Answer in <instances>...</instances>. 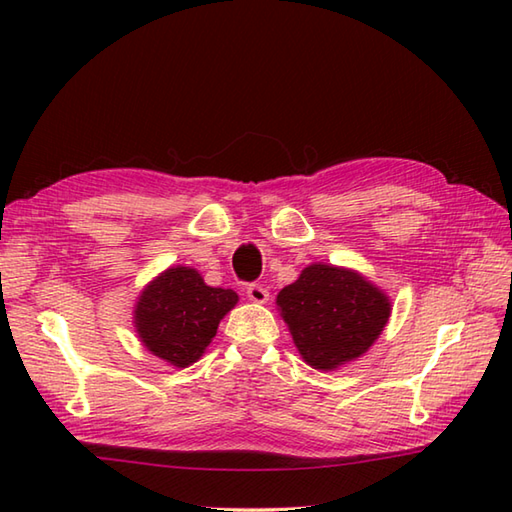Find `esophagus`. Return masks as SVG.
Listing matches in <instances>:
<instances>
[{"instance_id": "1", "label": "esophagus", "mask_w": 512, "mask_h": 512, "mask_svg": "<svg viewBox=\"0 0 512 512\" xmlns=\"http://www.w3.org/2000/svg\"><path fill=\"white\" fill-rule=\"evenodd\" d=\"M246 297L253 303H266L268 297H270V292L262 284H250L246 288Z\"/></svg>"}]
</instances>
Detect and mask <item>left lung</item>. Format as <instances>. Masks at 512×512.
<instances>
[{"instance_id": "8db88e82", "label": "left lung", "mask_w": 512, "mask_h": 512, "mask_svg": "<svg viewBox=\"0 0 512 512\" xmlns=\"http://www.w3.org/2000/svg\"><path fill=\"white\" fill-rule=\"evenodd\" d=\"M277 306L303 361L334 369L365 354L389 319V299L352 270L312 264Z\"/></svg>"}]
</instances>
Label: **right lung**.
Masks as SVG:
<instances>
[{
	"instance_id": "1",
	"label": "right lung",
	"mask_w": 512,
	"mask_h": 512,
	"mask_svg": "<svg viewBox=\"0 0 512 512\" xmlns=\"http://www.w3.org/2000/svg\"><path fill=\"white\" fill-rule=\"evenodd\" d=\"M235 303L233 290L206 286L198 270L169 268L140 297L136 330L149 352L187 367L202 356L220 319Z\"/></svg>"
}]
</instances>
